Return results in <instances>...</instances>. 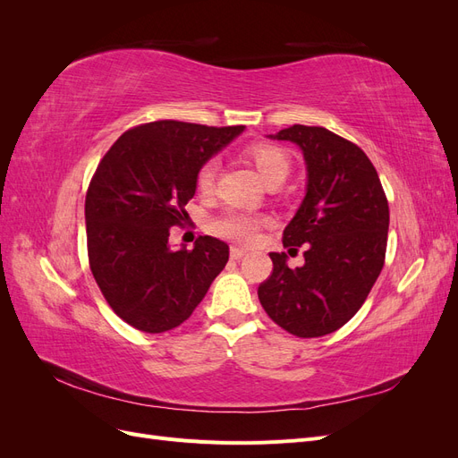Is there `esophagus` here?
<instances>
[{
	"mask_svg": "<svg viewBox=\"0 0 458 458\" xmlns=\"http://www.w3.org/2000/svg\"><path fill=\"white\" fill-rule=\"evenodd\" d=\"M248 250H244V248H239V246H231V258L233 259H241L246 256Z\"/></svg>",
	"mask_w": 458,
	"mask_h": 458,
	"instance_id": "esophagus-1",
	"label": "esophagus"
}]
</instances>
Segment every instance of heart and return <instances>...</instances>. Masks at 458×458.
<instances>
[{
	"label": "heart",
	"instance_id": "obj_1",
	"mask_svg": "<svg viewBox=\"0 0 458 458\" xmlns=\"http://www.w3.org/2000/svg\"><path fill=\"white\" fill-rule=\"evenodd\" d=\"M248 158L252 160L259 177L266 183L273 182V179H284L290 172V160L286 157V152L276 145H266V143L252 145L248 148ZM216 174H217L216 160H208L200 165V170L197 174L199 192L208 195V192L214 189ZM261 224H263V217L256 214L242 212V210H227L212 221V229L214 233L219 234V237L239 241V242H250L256 237Z\"/></svg>",
	"mask_w": 458,
	"mask_h": 458
}]
</instances>
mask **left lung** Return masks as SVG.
Listing matches in <instances>:
<instances>
[{
    "instance_id": "8db88e82",
    "label": "left lung",
    "mask_w": 458,
    "mask_h": 458,
    "mask_svg": "<svg viewBox=\"0 0 458 458\" xmlns=\"http://www.w3.org/2000/svg\"><path fill=\"white\" fill-rule=\"evenodd\" d=\"M269 140L300 147L306 197L284 227V246L306 244V263L290 269L271 252L273 273L258 298L273 321L300 338L344 327L363 306L384 266L390 210L372 162L325 128L294 123Z\"/></svg>"
}]
</instances>
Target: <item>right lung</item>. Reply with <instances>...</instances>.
Returning <instances> with one entry per match:
<instances>
[{
  "label": "right lung",
  "mask_w": 458,
  "mask_h": 458,
  "mask_svg": "<svg viewBox=\"0 0 458 458\" xmlns=\"http://www.w3.org/2000/svg\"><path fill=\"white\" fill-rule=\"evenodd\" d=\"M242 131L150 122L120 135L97 165L86 195L89 267L108 306L137 330L158 335L187 321L225 267L224 241L199 237L192 250L168 241L200 165Z\"/></svg>",
  "instance_id": "right-lung-1"
}]
</instances>
